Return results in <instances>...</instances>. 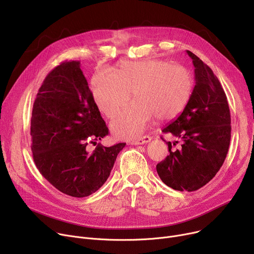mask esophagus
Listing matches in <instances>:
<instances>
[{
  "label": "esophagus",
  "mask_w": 254,
  "mask_h": 254,
  "mask_svg": "<svg viewBox=\"0 0 254 254\" xmlns=\"http://www.w3.org/2000/svg\"><path fill=\"white\" fill-rule=\"evenodd\" d=\"M150 140H151V137H149V136H143V137H141V138H139V139L130 141L129 143H130L131 145H138V144L148 143V142H150Z\"/></svg>",
  "instance_id": "obj_1"
}]
</instances>
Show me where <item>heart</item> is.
I'll return each instance as SVG.
<instances>
[{"label":"heart","instance_id":"heart-1","mask_svg":"<svg viewBox=\"0 0 254 254\" xmlns=\"http://www.w3.org/2000/svg\"><path fill=\"white\" fill-rule=\"evenodd\" d=\"M193 90V77L183 65L146 60L124 62L114 72L103 71L92 79V97L98 109L108 118L129 105L110 125L122 139L140 135L153 117L156 122L176 118L188 105Z\"/></svg>","mask_w":254,"mask_h":254}]
</instances>
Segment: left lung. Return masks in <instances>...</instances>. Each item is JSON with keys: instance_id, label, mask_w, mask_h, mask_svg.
<instances>
[{"instance_id": "left-lung-1", "label": "left lung", "mask_w": 254, "mask_h": 254, "mask_svg": "<svg viewBox=\"0 0 254 254\" xmlns=\"http://www.w3.org/2000/svg\"><path fill=\"white\" fill-rule=\"evenodd\" d=\"M186 52L194 65L195 85L182 113L163 129L181 139L182 144L173 151L171 142H167L170 154L156 165V171L171 189L194 191L221 168L229 151L232 127L228 99L218 78L191 51Z\"/></svg>"}]
</instances>
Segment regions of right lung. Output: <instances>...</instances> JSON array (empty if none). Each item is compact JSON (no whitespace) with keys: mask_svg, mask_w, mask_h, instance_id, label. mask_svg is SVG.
Returning a JSON list of instances; mask_svg holds the SVG:
<instances>
[{"mask_svg":"<svg viewBox=\"0 0 254 254\" xmlns=\"http://www.w3.org/2000/svg\"><path fill=\"white\" fill-rule=\"evenodd\" d=\"M109 134L80 69L65 61L39 88L31 118L32 152L37 169L57 190L75 197L96 192L108 179L126 143L89 153L86 146Z\"/></svg>","mask_w":254,"mask_h":254,"instance_id":"right-lung-1","label":"right lung"}]
</instances>
